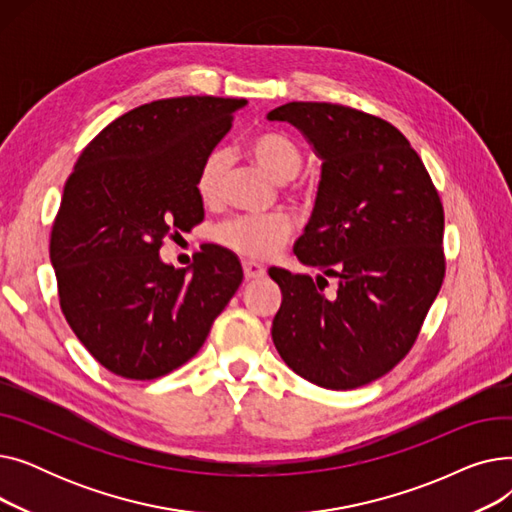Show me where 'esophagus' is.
I'll return each mask as SVG.
<instances>
[{"label":"esophagus","instance_id":"esophagus-1","mask_svg":"<svg viewBox=\"0 0 512 512\" xmlns=\"http://www.w3.org/2000/svg\"><path fill=\"white\" fill-rule=\"evenodd\" d=\"M242 272H245V280H257L265 276V270L257 263L251 261H242Z\"/></svg>","mask_w":512,"mask_h":512}]
</instances>
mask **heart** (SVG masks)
<instances>
[{
	"instance_id": "b5f03b06",
	"label": "heart",
	"mask_w": 512,
	"mask_h": 512,
	"mask_svg": "<svg viewBox=\"0 0 512 512\" xmlns=\"http://www.w3.org/2000/svg\"><path fill=\"white\" fill-rule=\"evenodd\" d=\"M247 149L255 164L280 184L294 180L303 170V153L299 145L282 132H261L249 141ZM228 166L230 155L226 149H213L203 159L195 182L203 203H215L220 199ZM290 232V218L286 213L276 211L265 215H234L213 228V238L242 259L265 261L282 249Z\"/></svg>"
}]
</instances>
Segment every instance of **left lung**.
Returning <instances> with one entry per match:
<instances>
[{
	"instance_id": "8db88e82",
	"label": "left lung",
	"mask_w": 512,
	"mask_h": 512,
	"mask_svg": "<svg viewBox=\"0 0 512 512\" xmlns=\"http://www.w3.org/2000/svg\"><path fill=\"white\" fill-rule=\"evenodd\" d=\"M267 120L299 128L321 159L311 220L294 245L319 276L270 270L282 290L274 344L311 384L365 386L405 359L440 292V195L405 134L378 116L290 101ZM328 277L332 295L323 294Z\"/></svg>"
}]
</instances>
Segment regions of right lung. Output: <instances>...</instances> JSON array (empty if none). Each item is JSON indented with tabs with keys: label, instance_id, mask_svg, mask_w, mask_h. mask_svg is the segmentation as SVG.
Instances as JSON below:
<instances>
[{
	"label": "right lung",
	"instance_id": "add662e5",
	"mask_svg": "<svg viewBox=\"0 0 512 512\" xmlns=\"http://www.w3.org/2000/svg\"><path fill=\"white\" fill-rule=\"evenodd\" d=\"M245 99L172 97L134 107L80 153L51 228L60 307L76 338L126 380L193 359L234 297L242 267L207 245L191 267L161 261L164 238L203 220L197 174Z\"/></svg>",
	"mask_w": 512,
	"mask_h": 512
}]
</instances>
